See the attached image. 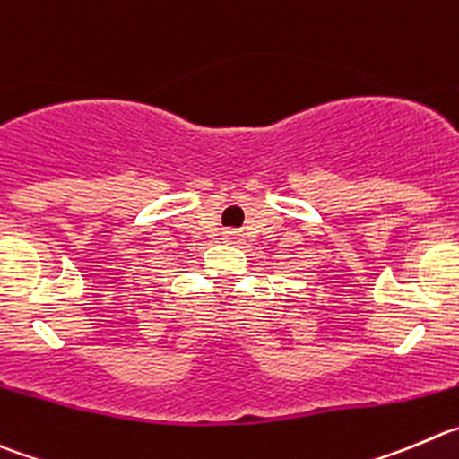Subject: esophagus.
<instances>
[{
  "label": "esophagus",
  "instance_id": "obj_1",
  "mask_svg": "<svg viewBox=\"0 0 459 459\" xmlns=\"http://www.w3.org/2000/svg\"><path fill=\"white\" fill-rule=\"evenodd\" d=\"M225 241H232V243L241 241V234H237V232H225Z\"/></svg>",
  "mask_w": 459,
  "mask_h": 459
}]
</instances>
